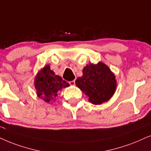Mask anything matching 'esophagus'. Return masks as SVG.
I'll list each match as a JSON object with an SVG mask.
<instances>
[{"label": "esophagus", "mask_w": 151, "mask_h": 151, "mask_svg": "<svg viewBox=\"0 0 151 151\" xmlns=\"http://www.w3.org/2000/svg\"><path fill=\"white\" fill-rule=\"evenodd\" d=\"M69 83H70L71 86H74V85H75V80H73V81H70Z\"/></svg>", "instance_id": "1"}]
</instances>
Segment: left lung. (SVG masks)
<instances>
[{"label":"left lung","instance_id":"obj_1","mask_svg":"<svg viewBox=\"0 0 151 151\" xmlns=\"http://www.w3.org/2000/svg\"><path fill=\"white\" fill-rule=\"evenodd\" d=\"M77 86L94 105L106 102L113 96L116 81L113 72L106 64L90 63L83 69V76L75 81Z\"/></svg>","mask_w":151,"mask_h":151}]
</instances>
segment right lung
<instances>
[{"label":"right lung","instance_id":"obj_1","mask_svg":"<svg viewBox=\"0 0 151 151\" xmlns=\"http://www.w3.org/2000/svg\"><path fill=\"white\" fill-rule=\"evenodd\" d=\"M70 84L50 70L49 65H45L38 72L35 79L37 94L39 98L50 103L57 96V92Z\"/></svg>","mask_w":151,"mask_h":151}]
</instances>
